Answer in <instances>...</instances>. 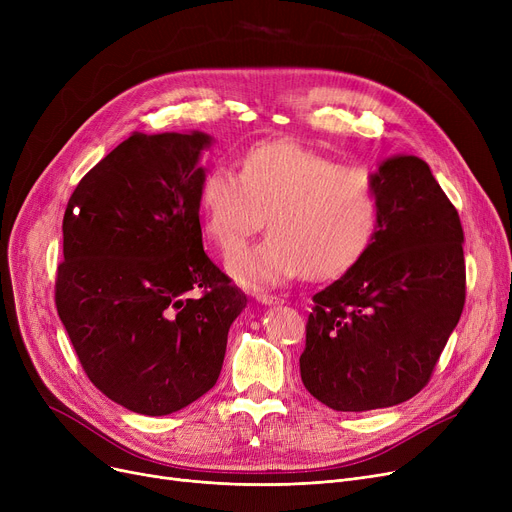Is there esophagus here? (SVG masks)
Segmentation results:
<instances>
[{"mask_svg":"<svg viewBox=\"0 0 512 512\" xmlns=\"http://www.w3.org/2000/svg\"><path fill=\"white\" fill-rule=\"evenodd\" d=\"M257 301L261 305H282L284 303L280 297H274V294H257Z\"/></svg>","mask_w":512,"mask_h":512,"instance_id":"esophagus-1","label":"esophagus"}]
</instances>
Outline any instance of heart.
Segmentation results:
<instances>
[{"instance_id": "heart-1", "label": "heart", "mask_w": 512, "mask_h": 512, "mask_svg": "<svg viewBox=\"0 0 512 512\" xmlns=\"http://www.w3.org/2000/svg\"><path fill=\"white\" fill-rule=\"evenodd\" d=\"M201 228L224 255L236 251L265 213L270 236L230 257L249 288L282 286L309 272L330 278L369 247L378 224V182L365 166L290 141L261 143L240 157L238 174L211 166L199 186Z\"/></svg>"}]
</instances>
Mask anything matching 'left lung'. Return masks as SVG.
Instances as JSON below:
<instances>
[{
	"label": "left lung",
	"instance_id": "left-lung-1",
	"mask_svg": "<svg viewBox=\"0 0 512 512\" xmlns=\"http://www.w3.org/2000/svg\"><path fill=\"white\" fill-rule=\"evenodd\" d=\"M373 176V238L313 297L299 361L305 388L342 413L413 398L432 378L465 305V234L432 170L415 155H392Z\"/></svg>",
	"mask_w": 512,
	"mask_h": 512
}]
</instances>
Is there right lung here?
I'll use <instances>...</instances> for the list:
<instances>
[{"label": "right lung", "instance_id": "right-lung-1", "mask_svg": "<svg viewBox=\"0 0 512 512\" xmlns=\"http://www.w3.org/2000/svg\"><path fill=\"white\" fill-rule=\"evenodd\" d=\"M211 145L201 130L134 132L78 182L64 213L58 315L89 380L149 417L215 386L247 307L203 251L199 161Z\"/></svg>", "mask_w": 512, "mask_h": 512}]
</instances>
